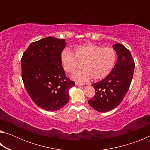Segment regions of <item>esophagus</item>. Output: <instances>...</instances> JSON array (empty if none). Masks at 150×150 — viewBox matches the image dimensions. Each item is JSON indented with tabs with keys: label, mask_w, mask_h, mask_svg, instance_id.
I'll return each mask as SVG.
<instances>
[{
	"label": "esophagus",
	"mask_w": 150,
	"mask_h": 150,
	"mask_svg": "<svg viewBox=\"0 0 150 150\" xmlns=\"http://www.w3.org/2000/svg\"><path fill=\"white\" fill-rule=\"evenodd\" d=\"M75 85H77V86H83V85H84V84H82V83H78V82H76Z\"/></svg>",
	"instance_id": "1"
}]
</instances>
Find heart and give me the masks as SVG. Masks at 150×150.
Masks as SVG:
<instances>
[{
  "instance_id": "obj_1",
  "label": "heart",
  "mask_w": 150,
  "mask_h": 150,
  "mask_svg": "<svg viewBox=\"0 0 150 150\" xmlns=\"http://www.w3.org/2000/svg\"><path fill=\"white\" fill-rule=\"evenodd\" d=\"M75 54L68 48L60 54L62 67L65 71L71 73L81 63L82 69L73 73L72 78L79 82H87L91 78L98 80L106 77L115 65L116 54L112 47H103L93 44L77 45Z\"/></svg>"
}]
</instances>
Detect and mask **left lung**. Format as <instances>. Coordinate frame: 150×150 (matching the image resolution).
I'll use <instances>...</instances> for the list:
<instances>
[{
  "label": "left lung",
  "instance_id": "8db88e82",
  "mask_svg": "<svg viewBox=\"0 0 150 150\" xmlns=\"http://www.w3.org/2000/svg\"><path fill=\"white\" fill-rule=\"evenodd\" d=\"M118 59L110 73L99 82L93 84L96 93L88 101L95 110L106 112L120 105L130 86L132 79L134 61L131 53L122 44L112 45Z\"/></svg>",
  "mask_w": 150,
  "mask_h": 150
}]
</instances>
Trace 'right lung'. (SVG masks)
Masks as SVG:
<instances>
[{"label":"right lung","instance_id":"1","mask_svg":"<svg viewBox=\"0 0 150 150\" xmlns=\"http://www.w3.org/2000/svg\"><path fill=\"white\" fill-rule=\"evenodd\" d=\"M66 44L64 39L45 38L30 44L21 59L24 87L35 105L47 111L67 105L75 85L66 77L60 60Z\"/></svg>","mask_w":150,"mask_h":150}]
</instances>
